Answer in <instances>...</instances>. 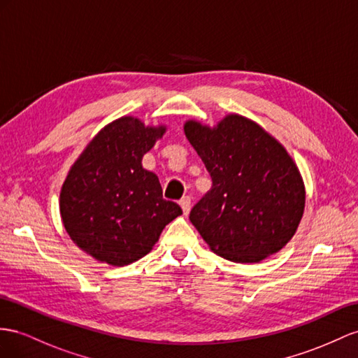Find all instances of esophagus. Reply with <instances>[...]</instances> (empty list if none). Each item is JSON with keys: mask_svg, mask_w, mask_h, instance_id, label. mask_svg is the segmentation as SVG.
<instances>
[{"mask_svg": "<svg viewBox=\"0 0 358 358\" xmlns=\"http://www.w3.org/2000/svg\"><path fill=\"white\" fill-rule=\"evenodd\" d=\"M180 206H181V208H182V213L189 215L190 206H192V198H190V196H182V198L180 199Z\"/></svg>", "mask_w": 358, "mask_h": 358, "instance_id": "obj_1", "label": "esophagus"}]
</instances>
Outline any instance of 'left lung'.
I'll return each instance as SVG.
<instances>
[{
  "label": "left lung",
  "instance_id": "left-lung-1",
  "mask_svg": "<svg viewBox=\"0 0 358 358\" xmlns=\"http://www.w3.org/2000/svg\"><path fill=\"white\" fill-rule=\"evenodd\" d=\"M185 134L213 181L189 216L210 250L234 263H259L284 248L306 207L304 181L286 148L236 113L216 127L190 119Z\"/></svg>",
  "mask_w": 358,
  "mask_h": 358
}]
</instances>
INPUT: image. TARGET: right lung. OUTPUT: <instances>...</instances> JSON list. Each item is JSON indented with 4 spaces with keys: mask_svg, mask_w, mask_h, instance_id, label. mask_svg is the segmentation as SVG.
Wrapping results in <instances>:
<instances>
[{
    "mask_svg": "<svg viewBox=\"0 0 358 358\" xmlns=\"http://www.w3.org/2000/svg\"><path fill=\"white\" fill-rule=\"evenodd\" d=\"M164 125L122 116L107 124L72 164L60 190V216L80 250L110 266H125L148 254L181 207L163 198L143 155Z\"/></svg>",
    "mask_w": 358,
    "mask_h": 358,
    "instance_id": "obj_1",
    "label": "right lung"
}]
</instances>
